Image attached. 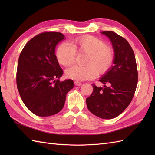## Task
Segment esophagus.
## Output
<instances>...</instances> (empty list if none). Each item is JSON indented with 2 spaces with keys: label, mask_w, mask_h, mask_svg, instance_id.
<instances>
[{
  "label": "esophagus",
  "mask_w": 155,
  "mask_h": 155,
  "mask_svg": "<svg viewBox=\"0 0 155 155\" xmlns=\"http://www.w3.org/2000/svg\"><path fill=\"white\" fill-rule=\"evenodd\" d=\"M74 84L76 85V86L78 87V86H81V85H82V83L78 81H74Z\"/></svg>",
  "instance_id": "1"
}]
</instances>
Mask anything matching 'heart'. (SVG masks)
<instances>
[{"label":"heart","mask_w":155,"mask_h":155,"mask_svg":"<svg viewBox=\"0 0 155 155\" xmlns=\"http://www.w3.org/2000/svg\"><path fill=\"white\" fill-rule=\"evenodd\" d=\"M76 51L87 53L84 62L86 65H74L66 71L68 78L77 81L93 79L97 77L98 72L99 74L107 72L114 58V52L110 46L91 35L75 38L71 45L62 42L56 50L55 56L59 64L67 67L74 62Z\"/></svg>","instance_id":"obj_1"}]
</instances>
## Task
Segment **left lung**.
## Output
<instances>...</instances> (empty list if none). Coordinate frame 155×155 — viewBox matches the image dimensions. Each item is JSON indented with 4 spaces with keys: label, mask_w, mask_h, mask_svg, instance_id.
Instances as JSON below:
<instances>
[{
    "label": "left lung",
    "mask_w": 155,
    "mask_h": 155,
    "mask_svg": "<svg viewBox=\"0 0 155 155\" xmlns=\"http://www.w3.org/2000/svg\"><path fill=\"white\" fill-rule=\"evenodd\" d=\"M101 33L109 38L113 45L114 64L99 79L103 87L92 84L93 91L86 102L88 110L95 116L111 119L123 113L132 101L138 71L133 50L126 39L113 31Z\"/></svg>",
    "instance_id": "left-lung-1"
}]
</instances>
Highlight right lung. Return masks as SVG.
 Here are the masks:
<instances>
[{"mask_svg":"<svg viewBox=\"0 0 155 155\" xmlns=\"http://www.w3.org/2000/svg\"><path fill=\"white\" fill-rule=\"evenodd\" d=\"M64 36L45 32L29 41L19 56L16 84L25 106L39 117L60 112L66 96L74 87L73 81L60 82L63 71L55 56V48Z\"/></svg>","mask_w":155,"mask_h":155,"instance_id":"1","label":"right lung"}]
</instances>
